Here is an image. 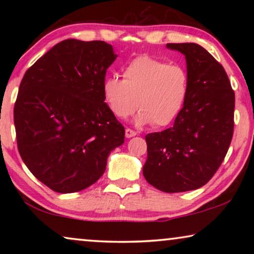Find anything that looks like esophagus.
Returning <instances> with one entry per match:
<instances>
[{
	"mask_svg": "<svg viewBox=\"0 0 254 254\" xmlns=\"http://www.w3.org/2000/svg\"><path fill=\"white\" fill-rule=\"evenodd\" d=\"M125 135H126L127 138H130L135 136V135H137L136 131H134L133 129H129V128H126V130H125Z\"/></svg>",
	"mask_w": 254,
	"mask_h": 254,
	"instance_id": "1",
	"label": "esophagus"
}]
</instances>
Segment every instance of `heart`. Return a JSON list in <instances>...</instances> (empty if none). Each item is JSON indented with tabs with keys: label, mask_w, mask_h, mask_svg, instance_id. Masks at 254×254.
I'll list each match as a JSON object with an SVG mask.
<instances>
[{
	"label": "heart",
	"mask_w": 254,
	"mask_h": 254,
	"mask_svg": "<svg viewBox=\"0 0 254 254\" xmlns=\"http://www.w3.org/2000/svg\"><path fill=\"white\" fill-rule=\"evenodd\" d=\"M189 92V72L183 65L148 55L131 60L124 68L123 79L109 76L102 83L103 99L111 113L126 119L137 109L138 126L172 124L182 113Z\"/></svg>",
	"instance_id": "b5f03b06"
}]
</instances>
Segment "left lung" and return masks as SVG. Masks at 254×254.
I'll return each mask as SVG.
<instances>
[{
	"label": "left lung",
	"instance_id": "obj_1",
	"mask_svg": "<svg viewBox=\"0 0 254 254\" xmlns=\"http://www.w3.org/2000/svg\"><path fill=\"white\" fill-rule=\"evenodd\" d=\"M185 55L190 92L168 129L145 136L147 182L166 193L202 187L227 155L234 134L235 92L224 68L200 45L168 44Z\"/></svg>",
	"mask_w": 254,
	"mask_h": 254
}]
</instances>
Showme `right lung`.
I'll use <instances>...</instances> for the list:
<instances>
[{"label": "right lung", "instance_id": "add662e5", "mask_svg": "<svg viewBox=\"0 0 254 254\" xmlns=\"http://www.w3.org/2000/svg\"><path fill=\"white\" fill-rule=\"evenodd\" d=\"M105 41L65 39L29 68L13 109L17 145L38 180L74 193L105 172L125 128L104 103L102 83L116 61Z\"/></svg>", "mask_w": 254, "mask_h": 254}]
</instances>
